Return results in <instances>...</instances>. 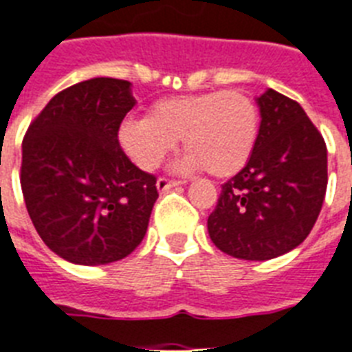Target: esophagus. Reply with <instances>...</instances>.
<instances>
[{
    "label": "esophagus",
    "mask_w": 352,
    "mask_h": 352,
    "mask_svg": "<svg viewBox=\"0 0 352 352\" xmlns=\"http://www.w3.org/2000/svg\"><path fill=\"white\" fill-rule=\"evenodd\" d=\"M179 184H184V181H175V179H168V177H159L157 179V190L159 192H166V190L179 186Z\"/></svg>",
    "instance_id": "1"
}]
</instances>
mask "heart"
I'll use <instances>...</instances> for the list:
<instances>
[{
	"mask_svg": "<svg viewBox=\"0 0 352 352\" xmlns=\"http://www.w3.org/2000/svg\"><path fill=\"white\" fill-rule=\"evenodd\" d=\"M259 133L257 104L243 91H210L153 102L148 118H127L118 144L133 164L153 171L182 138L184 170L232 177L250 160Z\"/></svg>",
	"mask_w": 352,
	"mask_h": 352,
	"instance_id": "heart-1",
	"label": "heart"
}]
</instances>
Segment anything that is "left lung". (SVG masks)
<instances>
[{
  "instance_id": "left-lung-1",
  "label": "left lung",
  "mask_w": 352,
  "mask_h": 352,
  "mask_svg": "<svg viewBox=\"0 0 352 352\" xmlns=\"http://www.w3.org/2000/svg\"><path fill=\"white\" fill-rule=\"evenodd\" d=\"M250 160L226 181L208 217L210 239L237 259L283 256L311 234L327 190V146L303 107L268 89Z\"/></svg>"
}]
</instances>
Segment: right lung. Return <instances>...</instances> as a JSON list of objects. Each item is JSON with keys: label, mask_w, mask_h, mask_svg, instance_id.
Wrapping results in <instances>:
<instances>
[{"label": "right lung", "mask_w": 352, "mask_h": 352, "mask_svg": "<svg viewBox=\"0 0 352 352\" xmlns=\"http://www.w3.org/2000/svg\"><path fill=\"white\" fill-rule=\"evenodd\" d=\"M133 106L127 80L91 78L52 96L25 133V206L43 243L65 261H118L146 235L157 179L118 144Z\"/></svg>", "instance_id": "1"}]
</instances>
